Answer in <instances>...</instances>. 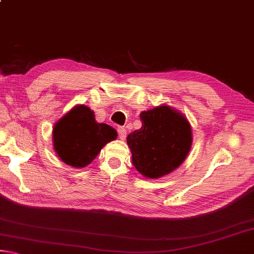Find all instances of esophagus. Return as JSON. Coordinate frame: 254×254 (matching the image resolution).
Segmentation results:
<instances>
[{
  "label": "esophagus",
  "mask_w": 254,
  "mask_h": 254,
  "mask_svg": "<svg viewBox=\"0 0 254 254\" xmlns=\"http://www.w3.org/2000/svg\"><path fill=\"white\" fill-rule=\"evenodd\" d=\"M118 133H119L120 139H121V140H126V137H127V130H126V128L122 127H118Z\"/></svg>",
  "instance_id": "34e87169"
}]
</instances>
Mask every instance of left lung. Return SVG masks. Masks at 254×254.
I'll return each mask as SVG.
<instances>
[{
  "label": "left lung",
  "instance_id": "8db88e82",
  "mask_svg": "<svg viewBox=\"0 0 254 254\" xmlns=\"http://www.w3.org/2000/svg\"><path fill=\"white\" fill-rule=\"evenodd\" d=\"M140 119L142 127L127 137L133 166L149 179L169 175L190 151V123L183 113L166 104L141 112Z\"/></svg>",
  "mask_w": 254,
  "mask_h": 254
}]
</instances>
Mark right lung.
I'll use <instances>...</instances> for the list:
<instances>
[{
  "label": "right lung",
  "instance_id": "1",
  "mask_svg": "<svg viewBox=\"0 0 254 254\" xmlns=\"http://www.w3.org/2000/svg\"><path fill=\"white\" fill-rule=\"evenodd\" d=\"M118 137L115 128L98 123L86 105H76L55 123L53 145L60 160L74 168L88 166L105 145Z\"/></svg>",
  "mask_w": 254,
  "mask_h": 254
}]
</instances>
